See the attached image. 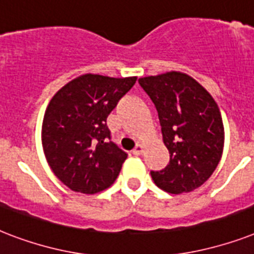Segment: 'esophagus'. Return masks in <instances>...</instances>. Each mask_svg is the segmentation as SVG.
<instances>
[{"label":"esophagus","instance_id":"obj_1","mask_svg":"<svg viewBox=\"0 0 254 254\" xmlns=\"http://www.w3.org/2000/svg\"><path fill=\"white\" fill-rule=\"evenodd\" d=\"M142 153H143V145H141V143H137L134 149H133V154L141 155Z\"/></svg>","mask_w":254,"mask_h":254}]
</instances>
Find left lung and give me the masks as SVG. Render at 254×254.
<instances>
[{
    "mask_svg": "<svg viewBox=\"0 0 254 254\" xmlns=\"http://www.w3.org/2000/svg\"><path fill=\"white\" fill-rule=\"evenodd\" d=\"M139 85L158 112L170 162L151 178L170 193L200 187L220 162L224 127L212 96L195 79L177 71L141 77Z\"/></svg>",
    "mask_w": 254,
    "mask_h": 254,
    "instance_id": "obj_1",
    "label": "left lung"
}]
</instances>
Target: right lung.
<instances>
[{"label": "right lung", "instance_id": "right-lung-1", "mask_svg": "<svg viewBox=\"0 0 254 254\" xmlns=\"http://www.w3.org/2000/svg\"><path fill=\"white\" fill-rule=\"evenodd\" d=\"M137 77L85 73L54 95L42 125L46 159L72 191L96 193L117 179L127 154L111 141L109 113Z\"/></svg>", "mask_w": 254, "mask_h": 254}]
</instances>
